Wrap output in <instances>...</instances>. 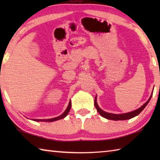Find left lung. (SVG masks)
Here are the masks:
<instances>
[{
  "mask_svg": "<svg viewBox=\"0 0 160 160\" xmlns=\"http://www.w3.org/2000/svg\"><path fill=\"white\" fill-rule=\"evenodd\" d=\"M152 96V94L150 96V98L144 104L142 105V107H140L139 109H138L135 111H132V112H128V113H121V114H115V113H108L103 111L99 108L98 106L97 102V96L95 97V99H94V106H95L96 109L97 110V112H99V113L101 115L102 117H104L107 119H109V120H113V121H123V120H127V119H131L132 118L135 117L139 114V113L142 112V111L145 109V107L147 106L148 104L150 102V100L151 99Z\"/></svg>",
  "mask_w": 160,
  "mask_h": 160,
  "instance_id": "8db88e82",
  "label": "left lung"
}]
</instances>
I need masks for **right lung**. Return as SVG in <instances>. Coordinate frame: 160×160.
Returning a JSON list of instances; mask_svg holds the SVG:
<instances>
[{
	"mask_svg": "<svg viewBox=\"0 0 160 160\" xmlns=\"http://www.w3.org/2000/svg\"><path fill=\"white\" fill-rule=\"evenodd\" d=\"M70 108H71V102H70V100L69 104H68V106L67 109L63 113H62L61 115H60L59 116H57V117H56V118H49V119H33V121H44V122H52V121H55L59 120V119H62V118L66 117V116L68 115V112L70 110Z\"/></svg>",
	"mask_w": 160,
	"mask_h": 160,
	"instance_id": "add662e5",
	"label": "right lung"
}]
</instances>
